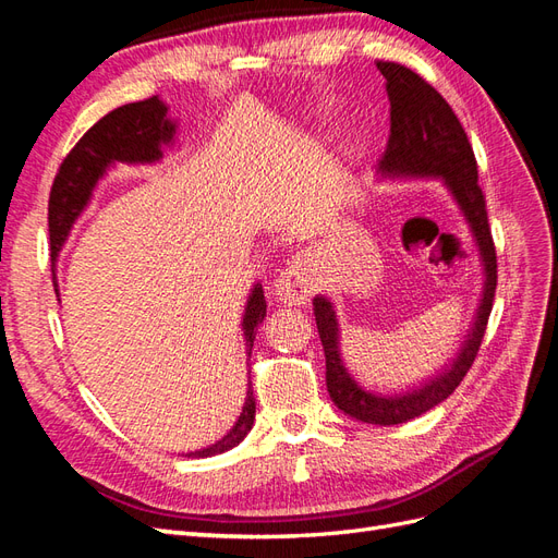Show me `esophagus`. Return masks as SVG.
<instances>
[{
  "label": "esophagus",
  "mask_w": 558,
  "mask_h": 558,
  "mask_svg": "<svg viewBox=\"0 0 558 558\" xmlns=\"http://www.w3.org/2000/svg\"><path fill=\"white\" fill-rule=\"evenodd\" d=\"M316 281H314V272L312 265L307 258H293L291 265L283 269V272L275 279L272 283V293L283 305H295V307H305L310 298L314 295Z\"/></svg>",
  "instance_id": "34e87169"
}]
</instances>
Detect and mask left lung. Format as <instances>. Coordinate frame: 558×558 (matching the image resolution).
Returning a JSON list of instances; mask_svg holds the SVG:
<instances>
[{
	"instance_id": "left-lung-1",
	"label": "left lung",
	"mask_w": 558,
	"mask_h": 558,
	"mask_svg": "<svg viewBox=\"0 0 558 558\" xmlns=\"http://www.w3.org/2000/svg\"><path fill=\"white\" fill-rule=\"evenodd\" d=\"M386 78L391 102V134L377 165L379 181L435 179L453 199L475 242L484 275L475 318L456 356L418 386L404 391L379 393L363 386L342 356L340 318L332 300L324 293L314 298V316L320 344L326 351V386L335 408L349 418L375 426H398L433 410L447 400L475 361L496 295V248L488 230L484 195L477 183V162L459 118L430 83L396 62H377Z\"/></svg>"
}]
</instances>
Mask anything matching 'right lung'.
Segmentation results:
<instances>
[{"mask_svg": "<svg viewBox=\"0 0 558 558\" xmlns=\"http://www.w3.org/2000/svg\"><path fill=\"white\" fill-rule=\"evenodd\" d=\"M179 121L170 116L160 97L144 99V102H134L118 107L107 113L102 121H97L81 142L72 148V154L64 158L60 165V172L50 189L48 202V232H50V258L58 260L64 242L70 240V232L81 214L88 209L97 183L107 177L111 167L118 162L128 165H156L162 160L165 148H172L177 140ZM56 267V265H53ZM56 279V293L60 300L58 277ZM267 302L260 281H253L244 314H242V335H244V349H246V367L248 356L256 340V328L265 320ZM253 418H256V398H253L251 381L246 384V398L244 408L234 421L232 428L209 447H202L189 451L183 456L189 459H207V456L223 453L232 447H238L248 435Z\"/></svg>", "mask_w": 558, "mask_h": 558, "instance_id": "add662e5", "label": "right lung"}]
</instances>
